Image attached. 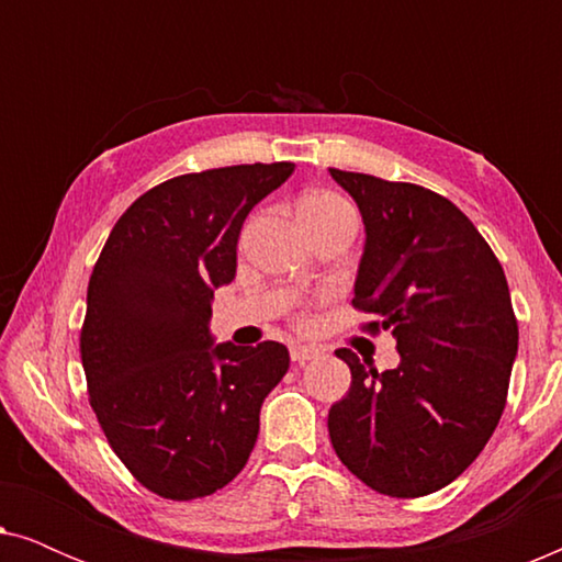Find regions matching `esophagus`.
<instances>
[{
  "label": "esophagus",
  "mask_w": 562,
  "mask_h": 562,
  "mask_svg": "<svg viewBox=\"0 0 562 562\" xmlns=\"http://www.w3.org/2000/svg\"><path fill=\"white\" fill-rule=\"evenodd\" d=\"M291 360L299 366H304L306 360L317 358L319 356V348H314V345H291Z\"/></svg>",
  "instance_id": "obj_1"
}]
</instances>
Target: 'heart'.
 Instances as JSON below:
<instances>
[{"label": "heart", "mask_w": 562, "mask_h": 562, "mask_svg": "<svg viewBox=\"0 0 562 562\" xmlns=\"http://www.w3.org/2000/svg\"><path fill=\"white\" fill-rule=\"evenodd\" d=\"M352 212L348 202H342L337 194H329V191H314V194H306L299 204V214H302L304 222L319 220V217H333V214H348Z\"/></svg>", "instance_id": "b5f03b06"}]
</instances>
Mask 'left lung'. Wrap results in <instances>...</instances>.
<instances>
[{
	"instance_id": "8db88e82",
	"label": "left lung",
	"mask_w": 562,
	"mask_h": 562,
	"mask_svg": "<svg viewBox=\"0 0 562 562\" xmlns=\"http://www.w3.org/2000/svg\"><path fill=\"white\" fill-rule=\"evenodd\" d=\"M366 225L352 306L391 329L379 373L342 348L350 391L327 417L337 458L366 486L417 498L458 479L502 419L519 329L494 250L450 199L329 168Z\"/></svg>"
}]
</instances>
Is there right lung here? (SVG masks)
Instances as JSON below:
<instances>
[{
  "label": "right lung",
  "instance_id": "1",
  "mask_svg": "<svg viewBox=\"0 0 562 562\" xmlns=\"http://www.w3.org/2000/svg\"><path fill=\"white\" fill-rule=\"evenodd\" d=\"M294 164L168 179L127 206L87 291L89 404L127 471L191 502L227 486L258 440L260 406L289 371L286 345H214V289L235 279L237 237Z\"/></svg>",
  "mask_w": 562,
  "mask_h": 562
}]
</instances>
